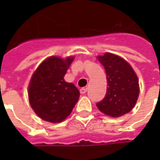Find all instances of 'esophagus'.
Segmentation results:
<instances>
[{
  "instance_id": "esophagus-1",
  "label": "esophagus",
  "mask_w": 160,
  "mask_h": 160,
  "mask_svg": "<svg viewBox=\"0 0 160 160\" xmlns=\"http://www.w3.org/2000/svg\"><path fill=\"white\" fill-rule=\"evenodd\" d=\"M80 92L81 94H85L87 92V87H83V88H81L80 90Z\"/></svg>"
}]
</instances>
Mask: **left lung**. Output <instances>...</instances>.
I'll return each instance as SVG.
<instances>
[{"label": "left lung", "instance_id": "1", "mask_svg": "<svg viewBox=\"0 0 160 160\" xmlns=\"http://www.w3.org/2000/svg\"><path fill=\"white\" fill-rule=\"evenodd\" d=\"M104 67L107 79V92L97 107L111 118L123 116L134 107L140 88L137 75L128 63L122 57L111 53L98 56Z\"/></svg>", "mask_w": 160, "mask_h": 160}]
</instances>
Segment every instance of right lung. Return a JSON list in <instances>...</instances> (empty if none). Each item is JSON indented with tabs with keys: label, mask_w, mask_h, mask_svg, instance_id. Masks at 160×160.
<instances>
[{
	"label": "right lung",
	"mask_w": 160,
	"mask_h": 160,
	"mask_svg": "<svg viewBox=\"0 0 160 160\" xmlns=\"http://www.w3.org/2000/svg\"><path fill=\"white\" fill-rule=\"evenodd\" d=\"M73 61V56L66 59L50 56L32 74L28 87L29 102L42 120L61 122L69 116L76 104L80 92L73 83L64 80Z\"/></svg>",
	"instance_id": "add662e5"
}]
</instances>
